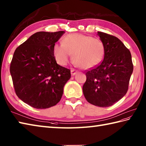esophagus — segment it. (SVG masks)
Here are the masks:
<instances>
[{
	"label": "esophagus",
	"instance_id": "34e87169",
	"mask_svg": "<svg viewBox=\"0 0 146 146\" xmlns=\"http://www.w3.org/2000/svg\"><path fill=\"white\" fill-rule=\"evenodd\" d=\"M70 72H71V75H72V76L76 75V74H77V71H76L75 69H71Z\"/></svg>",
	"mask_w": 146,
	"mask_h": 146
}]
</instances>
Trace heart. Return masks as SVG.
I'll return each instance as SVG.
<instances>
[{"mask_svg":"<svg viewBox=\"0 0 146 146\" xmlns=\"http://www.w3.org/2000/svg\"><path fill=\"white\" fill-rule=\"evenodd\" d=\"M62 41V44L56 43L53 46V56L61 65L69 63L71 55L74 64L83 69L96 67L103 60L105 46L99 39L75 33L65 36Z\"/></svg>","mask_w":146,"mask_h":146,"instance_id":"1","label":"heart"}]
</instances>
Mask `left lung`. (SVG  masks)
I'll list each match as a JSON object with an SVG mask.
<instances>
[{"label": "left lung", "instance_id": "8db88e82", "mask_svg": "<svg viewBox=\"0 0 146 146\" xmlns=\"http://www.w3.org/2000/svg\"><path fill=\"white\" fill-rule=\"evenodd\" d=\"M98 35L105 46L104 60L86 73L82 91L90 103L108 107L126 94L133 67L129 50L118 38L99 31Z\"/></svg>", "mask_w": 146, "mask_h": 146}]
</instances>
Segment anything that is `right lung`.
I'll return each instance as SVG.
<instances>
[{
  "mask_svg": "<svg viewBox=\"0 0 146 146\" xmlns=\"http://www.w3.org/2000/svg\"><path fill=\"white\" fill-rule=\"evenodd\" d=\"M65 31H40L31 35L15 50L10 72L15 92L33 108L45 109L56 105L70 70L57 64L53 46Z\"/></svg>",
  "mask_w": 146,
  "mask_h": 146,
  "instance_id": "right-lung-1",
  "label": "right lung"
}]
</instances>
